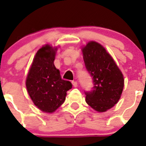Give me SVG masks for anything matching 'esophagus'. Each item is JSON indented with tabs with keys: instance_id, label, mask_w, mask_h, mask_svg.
<instances>
[{
	"instance_id": "esophagus-1",
	"label": "esophagus",
	"mask_w": 146,
	"mask_h": 146,
	"mask_svg": "<svg viewBox=\"0 0 146 146\" xmlns=\"http://www.w3.org/2000/svg\"><path fill=\"white\" fill-rule=\"evenodd\" d=\"M72 85H73V86H74V88H76L78 86V83H77V81H72Z\"/></svg>"
}]
</instances>
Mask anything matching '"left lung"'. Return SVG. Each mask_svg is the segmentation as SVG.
Masks as SVG:
<instances>
[{"mask_svg": "<svg viewBox=\"0 0 146 146\" xmlns=\"http://www.w3.org/2000/svg\"><path fill=\"white\" fill-rule=\"evenodd\" d=\"M82 51L86 68L94 82L92 90L85 91L86 102L96 111L103 113L121 98L124 86L123 74L100 44L88 42Z\"/></svg>", "mask_w": 146, "mask_h": 146, "instance_id": "left-lung-1", "label": "left lung"}]
</instances>
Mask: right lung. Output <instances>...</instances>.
I'll list each match as a JSON object with an SVG mask.
<instances>
[{
    "label": "right lung",
    "mask_w": 146,
    "mask_h": 146,
    "mask_svg": "<svg viewBox=\"0 0 146 146\" xmlns=\"http://www.w3.org/2000/svg\"><path fill=\"white\" fill-rule=\"evenodd\" d=\"M56 47L46 44L37 51L26 78L30 97L40 110L55 112L64 102L67 91L72 88L69 81L61 78L54 60Z\"/></svg>",
    "instance_id": "right-lung-1"
}]
</instances>
